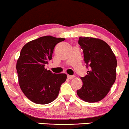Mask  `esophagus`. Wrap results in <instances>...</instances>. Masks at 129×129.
Segmentation results:
<instances>
[{
  "mask_svg": "<svg viewBox=\"0 0 129 129\" xmlns=\"http://www.w3.org/2000/svg\"><path fill=\"white\" fill-rule=\"evenodd\" d=\"M74 77H75V76H70V75H68V78L69 79H70V80H71V79H73Z\"/></svg>",
  "mask_w": 129,
  "mask_h": 129,
  "instance_id": "obj_1",
  "label": "esophagus"
}]
</instances>
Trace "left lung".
<instances>
[{"label": "left lung", "mask_w": 129, "mask_h": 129, "mask_svg": "<svg viewBox=\"0 0 129 129\" xmlns=\"http://www.w3.org/2000/svg\"><path fill=\"white\" fill-rule=\"evenodd\" d=\"M87 75L81 77L83 85L77 94L84 101L93 103L103 99L110 91L116 77L117 60L110 47L99 39L79 38Z\"/></svg>", "instance_id": "8db88e82"}]
</instances>
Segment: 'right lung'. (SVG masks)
<instances>
[{"mask_svg":"<svg viewBox=\"0 0 129 129\" xmlns=\"http://www.w3.org/2000/svg\"><path fill=\"white\" fill-rule=\"evenodd\" d=\"M64 38L40 37L23 47L16 63L19 83L24 95L39 105L50 103L57 98L61 84L66 80L64 73H53L45 66L52 59L55 46Z\"/></svg>","mask_w":129,"mask_h":129,"instance_id":"right-lung-1","label":"right lung"}]
</instances>
